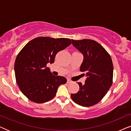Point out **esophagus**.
I'll return each instance as SVG.
<instances>
[{
    "label": "esophagus",
    "instance_id": "34e87169",
    "mask_svg": "<svg viewBox=\"0 0 131 131\" xmlns=\"http://www.w3.org/2000/svg\"><path fill=\"white\" fill-rule=\"evenodd\" d=\"M67 83H72V81H71L70 79H67Z\"/></svg>",
    "mask_w": 131,
    "mask_h": 131
}]
</instances>
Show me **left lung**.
<instances>
[{
    "mask_svg": "<svg viewBox=\"0 0 131 131\" xmlns=\"http://www.w3.org/2000/svg\"><path fill=\"white\" fill-rule=\"evenodd\" d=\"M74 47L83 56L80 70L86 77L85 84L78 83L79 91L71 94L75 103L90 107L101 101L112 85L113 65L112 58L105 49L96 41L90 39L74 40Z\"/></svg>",
    "mask_w": 131,
    "mask_h": 131,
    "instance_id": "1",
    "label": "left lung"
}]
</instances>
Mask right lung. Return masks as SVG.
<instances>
[{"label": "right lung", "mask_w": 131, "mask_h": 131, "mask_svg": "<svg viewBox=\"0 0 131 131\" xmlns=\"http://www.w3.org/2000/svg\"><path fill=\"white\" fill-rule=\"evenodd\" d=\"M69 39L39 37L26 45L16 58V81L23 94L31 101L43 103L54 97L59 86L65 84L63 76H53L48 63L54 62L59 51L70 45Z\"/></svg>", "instance_id": "right-lung-1"}]
</instances>
